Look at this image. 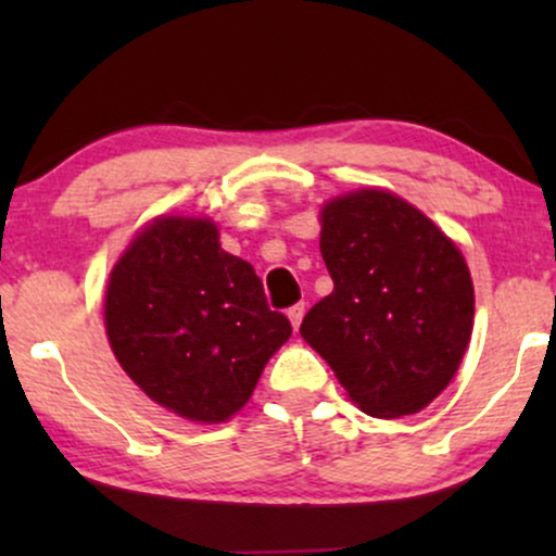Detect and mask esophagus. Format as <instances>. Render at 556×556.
<instances>
[{
  "label": "esophagus",
  "mask_w": 556,
  "mask_h": 556,
  "mask_svg": "<svg viewBox=\"0 0 556 556\" xmlns=\"http://www.w3.org/2000/svg\"><path fill=\"white\" fill-rule=\"evenodd\" d=\"M303 314H305V305L303 303H295L292 308H287V318H290L292 329L300 327V321H303Z\"/></svg>",
  "instance_id": "1"
}]
</instances>
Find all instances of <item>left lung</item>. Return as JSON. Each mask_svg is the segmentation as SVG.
I'll return each instance as SVG.
<instances>
[{
	"label": "left lung",
	"mask_w": 556,
	"mask_h": 556,
	"mask_svg": "<svg viewBox=\"0 0 556 556\" xmlns=\"http://www.w3.org/2000/svg\"><path fill=\"white\" fill-rule=\"evenodd\" d=\"M334 290L300 324L350 400L376 418L418 413L450 384L473 329L465 258L429 216L384 190L321 212Z\"/></svg>",
	"instance_id": "left-lung-1"
}]
</instances>
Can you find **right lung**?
<instances>
[{
  "label": "right lung",
  "instance_id": "1",
  "mask_svg": "<svg viewBox=\"0 0 556 556\" xmlns=\"http://www.w3.org/2000/svg\"><path fill=\"white\" fill-rule=\"evenodd\" d=\"M106 334L136 384L167 410L219 424L245 405L290 321L208 219L146 227L112 269Z\"/></svg>",
  "mask_w": 556,
  "mask_h": 556
}]
</instances>
